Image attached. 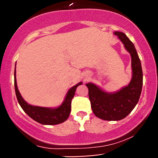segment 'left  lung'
<instances>
[{"instance_id":"1","label":"left lung","mask_w":158,"mask_h":158,"mask_svg":"<svg viewBox=\"0 0 158 158\" xmlns=\"http://www.w3.org/2000/svg\"><path fill=\"white\" fill-rule=\"evenodd\" d=\"M131 58L132 77L129 84L113 93L105 91L94 83L86 84L94 114L99 118L108 121L124 119L138 102L143 87V70L141 62L135 45L125 33L115 31Z\"/></svg>"}]
</instances>
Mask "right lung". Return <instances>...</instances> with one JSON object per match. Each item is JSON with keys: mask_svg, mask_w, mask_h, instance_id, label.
<instances>
[{"mask_svg": "<svg viewBox=\"0 0 158 158\" xmlns=\"http://www.w3.org/2000/svg\"><path fill=\"white\" fill-rule=\"evenodd\" d=\"M16 65V64H15ZM14 84L16 97L18 102L22 109L30 117L36 122L43 125H57L64 123L68 118L71 110V100L75 95V91L79 85L82 82H79L70 88L67 92L66 96L61 106L57 108H48V107L35 106L28 104L20 94L16 81V71L14 73Z\"/></svg>", "mask_w": 158, "mask_h": 158, "instance_id": "obj_1", "label": "right lung"}]
</instances>
